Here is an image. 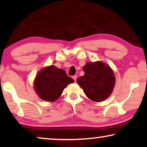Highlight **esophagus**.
I'll use <instances>...</instances> for the list:
<instances>
[{
    "instance_id": "1",
    "label": "esophagus",
    "mask_w": 147,
    "mask_h": 147,
    "mask_svg": "<svg viewBox=\"0 0 147 147\" xmlns=\"http://www.w3.org/2000/svg\"><path fill=\"white\" fill-rule=\"evenodd\" d=\"M73 78L74 81H76V78H77V76H76V75H74V76H73Z\"/></svg>"
}]
</instances>
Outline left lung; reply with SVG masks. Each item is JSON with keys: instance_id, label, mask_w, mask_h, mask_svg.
Returning <instances> with one entry per match:
<instances>
[{"instance_id": "left-lung-1", "label": "left lung", "mask_w": 147, "mask_h": 147, "mask_svg": "<svg viewBox=\"0 0 147 147\" xmlns=\"http://www.w3.org/2000/svg\"><path fill=\"white\" fill-rule=\"evenodd\" d=\"M84 75L76 82L89 99L94 102L105 100L112 92L115 78L108 65L101 61L87 63L83 67Z\"/></svg>"}]
</instances>
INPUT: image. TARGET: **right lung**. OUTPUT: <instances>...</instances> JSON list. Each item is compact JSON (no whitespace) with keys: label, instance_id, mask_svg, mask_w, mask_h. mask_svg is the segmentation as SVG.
<instances>
[{"label":"right lung","instance_id":"right-lung-1","mask_svg":"<svg viewBox=\"0 0 147 147\" xmlns=\"http://www.w3.org/2000/svg\"><path fill=\"white\" fill-rule=\"evenodd\" d=\"M74 82L64 70L51 65L38 74L34 81V88L41 100L54 102L60 97L65 88Z\"/></svg>","mask_w":147,"mask_h":147}]
</instances>
